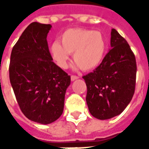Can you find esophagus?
Listing matches in <instances>:
<instances>
[{
  "mask_svg": "<svg viewBox=\"0 0 149 149\" xmlns=\"http://www.w3.org/2000/svg\"><path fill=\"white\" fill-rule=\"evenodd\" d=\"M78 78H79V77H77V76H74V75H72V76H71V81H74L75 80H77Z\"/></svg>",
  "mask_w": 149,
  "mask_h": 149,
  "instance_id": "esophagus-1",
  "label": "esophagus"
}]
</instances>
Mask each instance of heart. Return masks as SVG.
Here are the masks:
<instances>
[{"instance_id": "heart-1", "label": "heart", "mask_w": 149, "mask_h": 149, "mask_svg": "<svg viewBox=\"0 0 149 149\" xmlns=\"http://www.w3.org/2000/svg\"><path fill=\"white\" fill-rule=\"evenodd\" d=\"M50 46L51 55L57 65L67 67L69 54L81 69L88 71L97 68L103 61L107 49L106 40L99 31L69 29Z\"/></svg>"}]
</instances>
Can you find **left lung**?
<instances>
[{
  "mask_svg": "<svg viewBox=\"0 0 149 149\" xmlns=\"http://www.w3.org/2000/svg\"><path fill=\"white\" fill-rule=\"evenodd\" d=\"M111 49L93 72L83 79L93 116L108 120L120 115L130 103L136 85V63L130 46L117 31H111Z\"/></svg>",
  "mask_w": 149,
  "mask_h": 149,
  "instance_id": "left-lung-1",
  "label": "left lung"
}]
</instances>
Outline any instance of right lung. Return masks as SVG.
I'll list each match as a JSON object with an SVG mask.
<instances>
[{
	"label": "right lung",
	"mask_w": 149,
	"mask_h": 149,
	"mask_svg": "<svg viewBox=\"0 0 149 149\" xmlns=\"http://www.w3.org/2000/svg\"><path fill=\"white\" fill-rule=\"evenodd\" d=\"M51 24L33 22L22 33L10 56L9 80L21 112L48 125L62 115L71 78L52 61L47 36Z\"/></svg>",
	"instance_id": "right-lung-1"
}]
</instances>
